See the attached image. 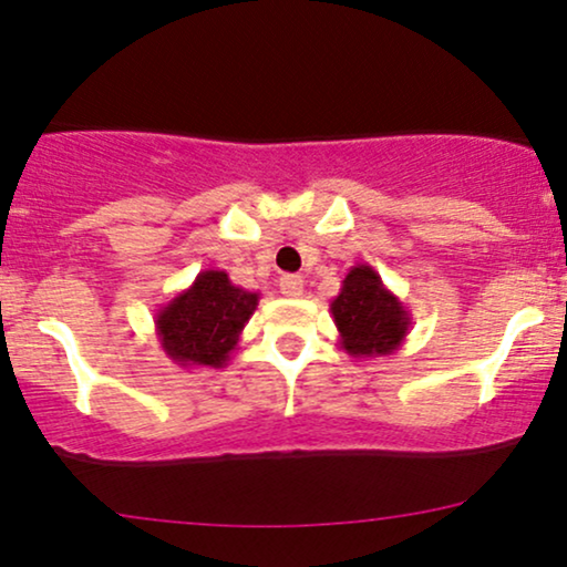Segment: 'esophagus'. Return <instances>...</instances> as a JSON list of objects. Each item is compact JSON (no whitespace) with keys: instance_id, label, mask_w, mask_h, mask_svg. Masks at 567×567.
I'll use <instances>...</instances> for the list:
<instances>
[{"instance_id":"34e87169","label":"esophagus","mask_w":567,"mask_h":567,"mask_svg":"<svg viewBox=\"0 0 567 567\" xmlns=\"http://www.w3.org/2000/svg\"><path fill=\"white\" fill-rule=\"evenodd\" d=\"M279 290H282L288 298L303 296V277H300V275H285L282 279H279Z\"/></svg>"}]
</instances>
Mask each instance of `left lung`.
<instances>
[{"label": "left lung", "mask_w": 567, "mask_h": 567, "mask_svg": "<svg viewBox=\"0 0 567 567\" xmlns=\"http://www.w3.org/2000/svg\"><path fill=\"white\" fill-rule=\"evenodd\" d=\"M340 348L353 358L392 355L403 348L411 313L369 264H355L329 303Z\"/></svg>", "instance_id": "1"}]
</instances>
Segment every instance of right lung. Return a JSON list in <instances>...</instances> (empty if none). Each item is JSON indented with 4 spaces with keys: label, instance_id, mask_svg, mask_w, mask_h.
Masks as SVG:
<instances>
[{
    "label": "right lung",
    "instance_id": "right-lung-1",
    "mask_svg": "<svg viewBox=\"0 0 567 567\" xmlns=\"http://www.w3.org/2000/svg\"><path fill=\"white\" fill-rule=\"evenodd\" d=\"M259 298V292L233 285L225 269L198 271L190 288L156 311L154 327L162 350L183 369L227 367Z\"/></svg>",
    "mask_w": 567,
    "mask_h": 567
}]
</instances>
